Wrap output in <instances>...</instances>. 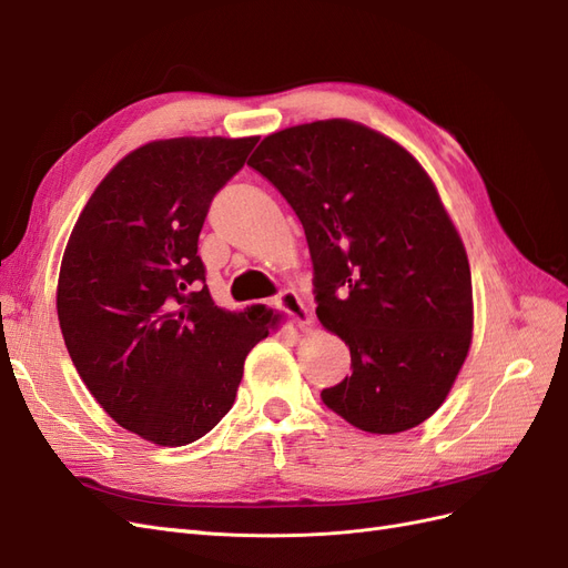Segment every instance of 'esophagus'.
<instances>
[{
	"label": "esophagus",
	"instance_id": "34e87169",
	"mask_svg": "<svg viewBox=\"0 0 568 568\" xmlns=\"http://www.w3.org/2000/svg\"><path fill=\"white\" fill-rule=\"evenodd\" d=\"M274 305H277L280 311H284L291 320H294L301 329H307V326L313 324V317H311V313H307V307L296 291H282V294L274 298Z\"/></svg>",
	"mask_w": 568,
	"mask_h": 568
}]
</instances>
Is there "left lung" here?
<instances>
[{"label": "left lung", "mask_w": 568, "mask_h": 568, "mask_svg": "<svg viewBox=\"0 0 568 568\" xmlns=\"http://www.w3.org/2000/svg\"><path fill=\"white\" fill-rule=\"evenodd\" d=\"M305 230L317 317L353 374L322 400L367 434L419 426L448 398L474 329L471 270L419 161L346 118L267 134L248 161Z\"/></svg>", "instance_id": "left-lung-1"}]
</instances>
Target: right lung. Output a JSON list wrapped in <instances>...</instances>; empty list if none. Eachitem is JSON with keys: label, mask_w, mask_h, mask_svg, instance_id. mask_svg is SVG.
Returning <instances> with one entry per match:
<instances>
[{"label": "right lung", "mask_w": 568, "mask_h": 568, "mask_svg": "<svg viewBox=\"0 0 568 568\" xmlns=\"http://www.w3.org/2000/svg\"><path fill=\"white\" fill-rule=\"evenodd\" d=\"M257 136H175L130 151L68 239L57 311L84 386L128 432L163 448L227 415L244 359L277 320L215 305L199 251L211 201Z\"/></svg>", "instance_id": "obj_1"}]
</instances>
